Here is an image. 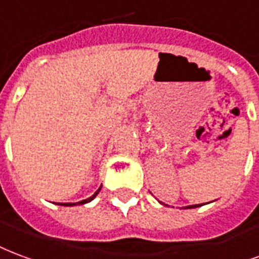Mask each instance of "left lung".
<instances>
[{"instance_id":"8db88e82","label":"left lung","mask_w":259,"mask_h":259,"mask_svg":"<svg viewBox=\"0 0 259 259\" xmlns=\"http://www.w3.org/2000/svg\"><path fill=\"white\" fill-rule=\"evenodd\" d=\"M200 205H201V204H196V205H189V207H188V208H196V207H200Z\"/></svg>"}]
</instances>
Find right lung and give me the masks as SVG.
<instances>
[{"label":"right lung","instance_id":"add662e5","mask_svg":"<svg viewBox=\"0 0 259 259\" xmlns=\"http://www.w3.org/2000/svg\"><path fill=\"white\" fill-rule=\"evenodd\" d=\"M101 188H102V186H101ZM101 188H99V189L96 190L95 194H94V196H91L90 199L82 200V201H80V203H77V204H85V203H90L91 200H94V199H95V196H96V194H98V193H99V190H101ZM60 205H75V204H74V203H73V204H71V203H65V204H60Z\"/></svg>","mask_w":259,"mask_h":259}]
</instances>
